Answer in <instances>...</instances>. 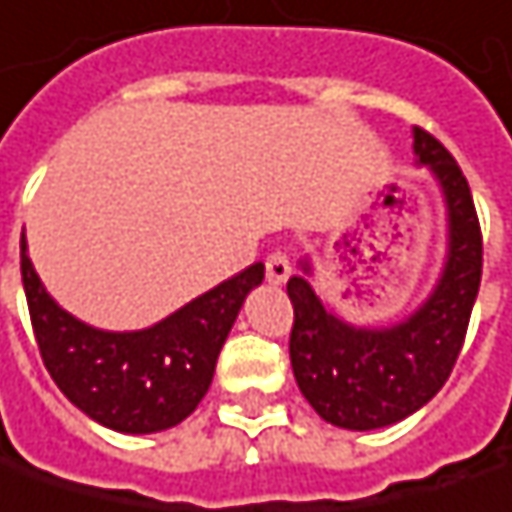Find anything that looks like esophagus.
<instances>
[{"mask_svg":"<svg viewBox=\"0 0 512 512\" xmlns=\"http://www.w3.org/2000/svg\"><path fill=\"white\" fill-rule=\"evenodd\" d=\"M289 275H292L289 255L281 252V249L269 252V255H266V278H269V284H284Z\"/></svg>","mask_w":512,"mask_h":512,"instance_id":"esophagus-1","label":"esophagus"}]
</instances>
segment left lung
<instances>
[{
  "label": "left lung",
  "instance_id": "obj_1",
  "mask_svg": "<svg viewBox=\"0 0 512 512\" xmlns=\"http://www.w3.org/2000/svg\"><path fill=\"white\" fill-rule=\"evenodd\" d=\"M414 153L432 167L449 208V260L432 298L391 330H356L333 318L304 278H289L292 374L318 414L342 429H382L426 406L464 347L481 286L484 240L464 170L429 130L414 127Z\"/></svg>",
  "mask_w": 512,
  "mask_h": 512
}]
</instances>
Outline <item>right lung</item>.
Instances as JSON below:
<instances>
[{
	"label": "right lung",
	"mask_w": 512,
	"mask_h": 512,
	"mask_svg": "<svg viewBox=\"0 0 512 512\" xmlns=\"http://www.w3.org/2000/svg\"><path fill=\"white\" fill-rule=\"evenodd\" d=\"M19 266L34 339L51 379L83 414L127 435L170 429L199 406L234 318L249 289L263 281V263H252L147 330L104 333L51 301L25 255V234Z\"/></svg>",
	"instance_id": "add662e5"
}]
</instances>
